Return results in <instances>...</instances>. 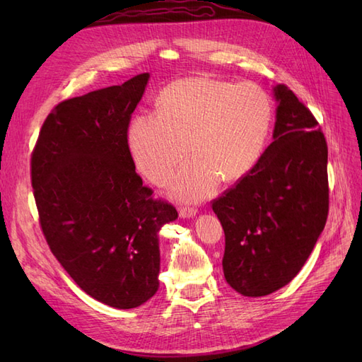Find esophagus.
Wrapping results in <instances>:
<instances>
[{
	"label": "esophagus",
	"mask_w": 362,
	"mask_h": 362,
	"mask_svg": "<svg viewBox=\"0 0 362 362\" xmlns=\"http://www.w3.org/2000/svg\"><path fill=\"white\" fill-rule=\"evenodd\" d=\"M196 213H198V210H196L194 206H182V208H180V216L184 217V218H190V217L196 216Z\"/></svg>",
	"instance_id": "esophagus-1"
}]
</instances>
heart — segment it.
<instances>
[{
  "label": "heart",
  "instance_id": "b5f03b06",
  "mask_svg": "<svg viewBox=\"0 0 362 362\" xmlns=\"http://www.w3.org/2000/svg\"><path fill=\"white\" fill-rule=\"evenodd\" d=\"M156 107L157 115H139L129 122V152L149 181L164 184L189 146L193 158L172 184L184 201L213 193L221 177L226 182L246 177L262 154L273 116L270 95L261 86L208 76L170 83Z\"/></svg>",
  "mask_w": 362,
  "mask_h": 362
}]
</instances>
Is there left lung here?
Instances as JSON below:
<instances>
[{
    "label": "left lung",
    "instance_id": "1",
    "mask_svg": "<svg viewBox=\"0 0 362 362\" xmlns=\"http://www.w3.org/2000/svg\"><path fill=\"white\" fill-rule=\"evenodd\" d=\"M273 93V141L246 177L213 201L225 231V279L249 298L276 291L298 275L329 211L327 145L319 122L286 84Z\"/></svg>",
    "mask_w": 362,
    "mask_h": 362
}]
</instances>
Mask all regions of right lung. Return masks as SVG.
<instances>
[{
    "label": "right lung",
    "mask_w": 362,
    "mask_h": 362,
    "mask_svg": "<svg viewBox=\"0 0 362 362\" xmlns=\"http://www.w3.org/2000/svg\"><path fill=\"white\" fill-rule=\"evenodd\" d=\"M149 74L54 107L31 156V185L51 252L83 291L119 310L158 290V231L178 217L152 198L128 146Z\"/></svg>",
    "instance_id": "1"
}]
</instances>
